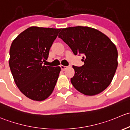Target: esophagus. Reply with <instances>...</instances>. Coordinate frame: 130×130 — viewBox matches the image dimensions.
I'll return each mask as SVG.
<instances>
[{
	"instance_id": "34e87169",
	"label": "esophagus",
	"mask_w": 130,
	"mask_h": 130,
	"mask_svg": "<svg viewBox=\"0 0 130 130\" xmlns=\"http://www.w3.org/2000/svg\"><path fill=\"white\" fill-rule=\"evenodd\" d=\"M67 68H68V66H63V65L61 66V68L62 71H64Z\"/></svg>"
}]
</instances>
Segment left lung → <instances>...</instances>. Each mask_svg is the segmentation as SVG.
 Returning a JSON list of instances; mask_svg holds the SVG:
<instances>
[{
	"label": "left lung",
	"instance_id": "8db88e82",
	"mask_svg": "<svg viewBox=\"0 0 130 130\" xmlns=\"http://www.w3.org/2000/svg\"><path fill=\"white\" fill-rule=\"evenodd\" d=\"M74 55L83 54L84 65L73 66V86L88 96L99 94L110 85L118 67L116 45L105 34L89 27L62 29L58 36Z\"/></svg>",
	"mask_w": 130,
	"mask_h": 130
}]
</instances>
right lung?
Masks as SVG:
<instances>
[{
    "label": "right lung",
    "instance_id": "add662e5",
    "mask_svg": "<svg viewBox=\"0 0 130 130\" xmlns=\"http://www.w3.org/2000/svg\"><path fill=\"white\" fill-rule=\"evenodd\" d=\"M61 29L30 27L13 41L9 66L16 85L29 99L43 101L55 87L61 68L43 66Z\"/></svg>",
    "mask_w": 130,
    "mask_h": 130
}]
</instances>
